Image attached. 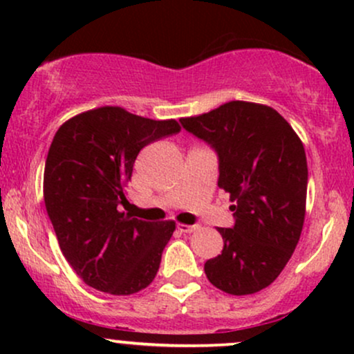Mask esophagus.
<instances>
[{
  "mask_svg": "<svg viewBox=\"0 0 354 354\" xmlns=\"http://www.w3.org/2000/svg\"><path fill=\"white\" fill-rule=\"evenodd\" d=\"M200 226L198 225H185V223H180L178 225V230L181 231V233H193V231H196Z\"/></svg>",
  "mask_w": 354,
  "mask_h": 354,
  "instance_id": "obj_1",
  "label": "esophagus"
}]
</instances>
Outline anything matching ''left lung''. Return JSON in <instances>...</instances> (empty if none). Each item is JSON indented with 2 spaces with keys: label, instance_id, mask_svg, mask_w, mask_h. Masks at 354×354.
Instances as JSON below:
<instances>
[{
  "label": "left lung",
  "instance_id": "obj_1",
  "mask_svg": "<svg viewBox=\"0 0 354 354\" xmlns=\"http://www.w3.org/2000/svg\"><path fill=\"white\" fill-rule=\"evenodd\" d=\"M183 128L216 149L218 186L230 194L233 228H218L223 251L205 263L218 290L243 296L265 290L290 261L306 214L308 165L303 141L266 104L230 101L181 118Z\"/></svg>",
  "mask_w": 354,
  "mask_h": 354
}]
</instances>
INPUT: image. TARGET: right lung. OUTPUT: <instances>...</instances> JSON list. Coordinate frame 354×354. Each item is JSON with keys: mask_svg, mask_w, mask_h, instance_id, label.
Returning <instances> with one entry per match:
<instances>
[{"mask_svg": "<svg viewBox=\"0 0 354 354\" xmlns=\"http://www.w3.org/2000/svg\"><path fill=\"white\" fill-rule=\"evenodd\" d=\"M180 129L176 120L101 106L56 131L44 165V205L61 253L88 286L128 296L151 284L176 223L143 221L121 206L138 153Z\"/></svg>", "mask_w": 354, "mask_h": 354, "instance_id": "1", "label": "right lung"}]
</instances>
